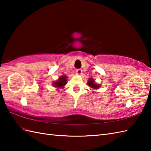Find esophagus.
I'll use <instances>...</instances> for the list:
<instances>
[{
    "label": "esophagus",
    "mask_w": 151,
    "mask_h": 151,
    "mask_svg": "<svg viewBox=\"0 0 151 151\" xmlns=\"http://www.w3.org/2000/svg\"><path fill=\"white\" fill-rule=\"evenodd\" d=\"M76 75H82V70H81V69H76Z\"/></svg>",
    "instance_id": "obj_1"
}]
</instances>
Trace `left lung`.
I'll return each instance as SVG.
<instances>
[{"instance_id": "obj_1", "label": "left lung", "mask_w": 151, "mask_h": 151, "mask_svg": "<svg viewBox=\"0 0 151 151\" xmlns=\"http://www.w3.org/2000/svg\"><path fill=\"white\" fill-rule=\"evenodd\" d=\"M87 84L91 89H94V90L95 89H98L101 87V85L97 84V83H95V80L93 78H89V80L88 81V82H87Z\"/></svg>"}]
</instances>
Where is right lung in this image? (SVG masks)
Returning <instances> with one entry per match:
<instances>
[{
  "label": "right lung",
  "instance_id": "right-lung-1",
  "mask_svg": "<svg viewBox=\"0 0 151 151\" xmlns=\"http://www.w3.org/2000/svg\"><path fill=\"white\" fill-rule=\"evenodd\" d=\"M67 76L65 75H62L60 76L57 81L52 82V86L53 87L57 88V89H58V91H59L60 89L64 88V86L67 84Z\"/></svg>",
  "mask_w": 151,
  "mask_h": 151
}]
</instances>
